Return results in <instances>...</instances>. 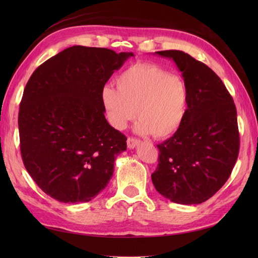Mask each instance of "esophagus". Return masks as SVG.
Segmentation results:
<instances>
[{"mask_svg": "<svg viewBox=\"0 0 258 258\" xmlns=\"http://www.w3.org/2000/svg\"><path fill=\"white\" fill-rule=\"evenodd\" d=\"M140 144V140L135 139V138H128L127 139V147L131 150L135 149L136 146H138Z\"/></svg>", "mask_w": 258, "mask_h": 258, "instance_id": "obj_1", "label": "esophagus"}]
</instances>
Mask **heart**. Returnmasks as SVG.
<instances>
[{
  "label": "heart",
  "mask_w": 258,
  "mask_h": 258,
  "mask_svg": "<svg viewBox=\"0 0 258 258\" xmlns=\"http://www.w3.org/2000/svg\"><path fill=\"white\" fill-rule=\"evenodd\" d=\"M102 103L114 128L124 130L138 114L136 132L164 139L182 125L187 112L188 91L179 76L158 65L139 62L117 76L116 86L103 87Z\"/></svg>",
  "instance_id": "1"
}]
</instances>
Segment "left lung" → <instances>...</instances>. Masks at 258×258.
I'll return each instance as SVG.
<instances>
[{"label": "left lung", "mask_w": 258, "mask_h": 258, "mask_svg": "<svg viewBox=\"0 0 258 258\" xmlns=\"http://www.w3.org/2000/svg\"><path fill=\"white\" fill-rule=\"evenodd\" d=\"M182 72L187 112L177 132L157 145L152 174L156 190L173 203L201 204L226 183L237 161L239 133L233 97L215 72L182 51H160Z\"/></svg>", "instance_id": "obj_1"}]
</instances>
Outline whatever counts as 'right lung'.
<instances>
[{
	"mask_svg": "<svg viewBox=\"0 0 258 258\" xmlns=\"http://www.w3.org/2000/svg\"><path fill=\"white\" fill-rule=\"evenodd\" d=\"M133 53L75 45L38 67L19 111L21 155L45 194L89 202L106 187L126 136L105 118L102 90Z\"/></svg>",
	"mask_w": 258,
	"mask_h": 258,
	"instance_id": "add662e5",
	"label": "right lung"
}]
</instances>
